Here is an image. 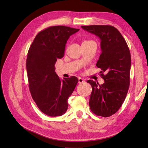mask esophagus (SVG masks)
<instances>
[{
    "mask_svg": "<svg viewBox=\"0 0 148 148\" xmlns=\"http://www.w3.org/2000/svg\"><path fill=\"white\" fill-rule=\"evenodd\" d=\"M84 82V80L83 79H82V78H80V77H79V83H82Z\"/></svg>",
    "mask_w": 148,
    "mask_h": 148,
    "instance_id": "1",
    "label": "esophagus"
}]
</instances>
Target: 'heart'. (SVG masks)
<instances>
[{
	"instance_id": "1",
	"label": "heart",
	"mask_w": 148,
	"mask_h": 148,
	"mask_svg": "<svg viewBox=\"0 0 148 148\" xmlns=\"http://www.w3.org/2000/svg\"><path fill=\"white\" fill-rule=\"evenodd\" d=\"M87 41H84V42H87Z\"/></svg>"
}]
</instances>
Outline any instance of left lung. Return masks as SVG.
Wrapping results in <instances>:
<instances>
[{
  "label": "left lung",
  "instance_id": "8db88e82",
  "mask_svg": "<svg viewBox=\"0 0 148 148\" xmlns=\"http://www.w3.org/2000/svg\"><path fill=\"white\" fill-rule=\"evenodd\" d=\"M81 27L100 38L102 51L96 65L101 69L100 75L104 83L99 84L92 80L87 81L92 86L90 108L97 116L109 117L118 111L128 93L131 65L130 51L125 39L114 27Z\"/></svg>",
  "mask_w": 148,
  "mask_h": 148
}]
</instances>
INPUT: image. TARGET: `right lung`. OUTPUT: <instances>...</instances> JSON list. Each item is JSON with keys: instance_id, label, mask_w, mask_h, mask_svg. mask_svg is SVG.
Returning a JSON list of instances; mask_svg holds the SVG:
<instances>
[{"instance_id": "right-lung-1", "label": "right lung", "mask_w": 148, "mask_h": 148, "mask_svg": "<svg viewBox=\"0 0 148 148\" xmlns=\"http://www.w3.org/2000/svg\"><path fill=\"white\" fill-rule=\"evenodd\" d=\"M79 29L54 26L39 32L30 46L26 60L31 95L38 107L49 116L64 114L68 99L78 83L75 76L61 80L55 72L57 59L64 57L69 36Z\"/></svg>"}]
</instances>
